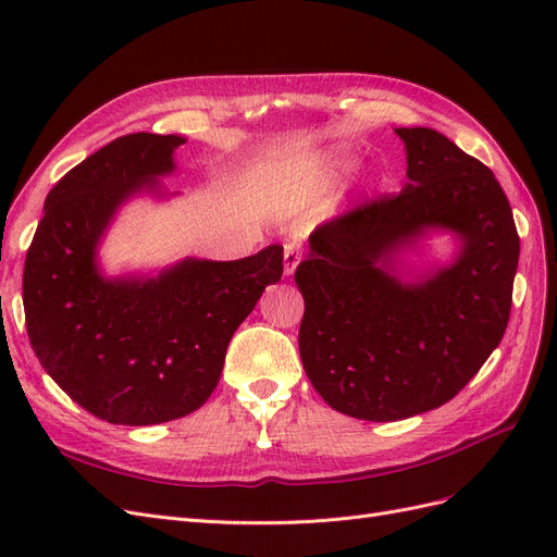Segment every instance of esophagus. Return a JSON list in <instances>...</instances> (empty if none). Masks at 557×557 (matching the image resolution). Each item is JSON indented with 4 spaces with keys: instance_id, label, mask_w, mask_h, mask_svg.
I'll use <instances>...</instances> for the list:
<instances>
[{
    "instance_id": "obj_1",
    "label": "esophagus",
    "mask_w": 557,
    "mask_h": 557,
    "mask_svg": "<svg viewBox=\"0 0 557 557\" xmlns=\"http://www.w3.org/2000/svg\"><path fill=\"white\" fill-rule=\"evenodd\" d=\"M299 260H301L299 248H295L293 244L285 246V250H283V274H285V276H293L297 264H299Z\"/></svg>"
}]
</instances>
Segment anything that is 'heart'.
I'll return each mask as SVG.
<instances>
[{"mask_svg":"<svg viewBox=\"0 0 557 557\" xmlns=\"http://www.w3.org/2000/svg\"><path fill=\"white\" fill-rule=\"evenodd\" d=\"M356 164H358V158L352 156V153H348V150H342V153L327 156V158L323 160V172L330 174V176L346 174V172H350Z\"/></svg>","mask_w":557,"mask_h":557,"instance_id":"1","label":"heart"}]
</instances>
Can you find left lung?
<instances>
[{"mask_svg":"<svg viewBox=\"0 0 557 557\" xmlns=\"http://www.w3.org/2000/svg\"><path fill=\"white\" fill-rule=\"evenodd\" d=\"M404 190L350 209L309 239L295 283L305 297L299 358L334 411L391 423L442 407L499 346L520 239L495 174L430 127H397ZM444 228L450 265L411 282L396 256Z\"/></svg>","mask_w":557,"mask_h":557,"instance_id":"8db88e82","label":"left lung"}]
</instances>
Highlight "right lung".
<instances>
[{
  "mask_svg": "<svg viewBox=\"0 0 557 557\" xmlns=\"http://www.w3.org/2000/svg\"><path fill=\"white\" fill-rule=\"evenodd\" d=\"M176 134L117 137L48 193L25 258L23 305L41 367L113 425H158L197 411L221 379L232 334L283 274V246L242 260L185 258L156 276H104L97 262L115 211L164 197Z\"/></svg>",
  "mask_w": 557,
  "mask_h": 557,
  "instance_id": "1",
  "label": "right lung"
}]
</instances>
